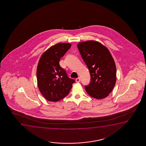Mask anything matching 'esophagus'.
Wrapping results in <instances>:
<instances>
[{"label":"esophagus","instance_id":"34e87169","mask_svg":"<svg viewBox=\"0 0 146 146\" xmlns=\"http://www.w3.org/2000/svg\"><path fill=\"white\" fill-rule=\"evenodd\" d=\"M80 81H81V78H80V77H79L78 78H76V81L77 82H80Z\"/></svg>","mask_w":146,"mask_h":146}]
</instances>
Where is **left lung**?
<instances>
[{
	"label": "left lung",
	"instance_id": "left-lung-1",
	"mask_svg": "<svg viewBox=\"0 0 146 146\" xmlns=\"http://www.w3.org/2000/svg\"><path fill=\"white\" fill-rule=\"evenodd\" d=\"M90 72L91 82L85 86L93 98L102 99L109 95L116 82V67L110 51L100 42L90 40L77 45Z\"/></svg>",
	"mask_w": 146,
	"mask_h": 146
}]
</instances>
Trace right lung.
I'll use <instances>...</instances> for the list:
<instances>
[{"label":"right lung","instance_id":"add662e5","mask_svg":"<svg viewBox=\"0 0 146 146\" xmlns=\"http://www.w3.org/2000/svg\"><path fill=\"white\" fill-rule=\"evenodd\" d=\"M71 46L68 43H59L46 50L40 58L37 68L39 90L49 101L57 102L65 97L75 81L69 78L59 65L61 58Z\"/></svg>","mask_w":146,"mask_h":146}]
</instances>
